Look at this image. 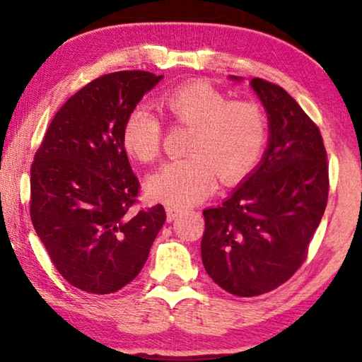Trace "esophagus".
I'll use <instances>...</instances> for the list:
<instances>
[{
	"instance_id": "34e87169",
	"label": "esophagus",
	"mask_w": 362,
	"mask_h": 362,
	"mask_svg": "<svg viewBox=\"0 0 362 362\" xmlns=\"http://www.w3.org/2000/svg\"><path fill=\"white\" fill-rule=\"evenodd\" d=\"M166 214H168V222H173V220H175L177 216H179L180 211L177 209V207L168 206V207H166Z\"/></svg>"
}]
</instances>
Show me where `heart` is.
<instances>
[{
  "mask_svg": "<svg viewBox=\"0 0 362 362\" xmlns=\"http://www.w3.org/2000/svg\"><path fill=\"white\" fill-rule=\"evenodd\" d=\"M163 112L179 124L192 127L188 156L174 159L151 174L146 194L159 203L187 207L203 201L216 187L246 177L262 156L267 119L252 102H230L204 81L182 84L163 95ZM124 150L137 161L150 163L159 155L163 122L144 105L132 108L122 124Z\"/></svg>",
  "mask_w": 362,
  "mask_h": 362,
  "instance_id": "obj_1",
  "label": "heart"
}]
</instances>
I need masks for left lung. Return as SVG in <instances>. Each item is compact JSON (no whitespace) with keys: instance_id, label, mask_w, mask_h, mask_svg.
I'll return each instance as SVG.
<instances>
[{"instance_id":"1","label":"left lung","mask_w":362,"mask_h":362,"mask_svg":"<svg viewBox=\"0 0 362 362\" xmlns=\"http://www.w3.org/2000/svg\"><path fill=\"white\" fill-rule=\"evenodd\" d=\"M250 88L268 116L267 150L222 204L203 212L201 241L207 274L238 297L262 296L297 272L329 193L317 126L279 86L254 78Z\"/></svg>"}]
</instances>
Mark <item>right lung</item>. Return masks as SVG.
I'll return each mask as SVG.
<instances>
[{"instance_id": "obj_1", "label": "right lung", "mask_w": 362, "mask_h": 362, "mask_svg": "<svg viewBox=\"0 0 362 362\" xmlns=\"http://www.w3.org/2000/svg\"><path fill=\"white\" fill-rule=\"evenodd\" d=\"M161 79L134 70L86 84L54 116L35 155V231L57 272L84 292L129 284L166 222L161 204L132 211L140 183L121 140L126 116Z\"/></svg>"}]
</instances>
